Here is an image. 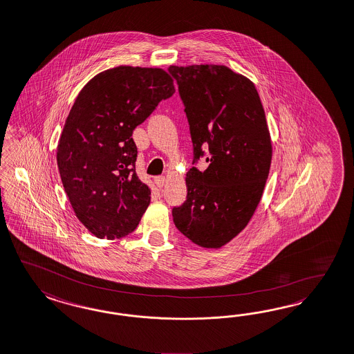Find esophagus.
Segmentation results:
<instances>
[{
  "instance_id": "obj_1",
  "label": "esophagus",
  "mask_w": 354,
  "mask_h": 354,
  "mask_svg": "<svg viewBox=\"0 0 354 354\" xmlns=\"http://www.w3.org/2000/svg\"><path fill=\"white\" fill-rule=\"evenodd\" d=\"M154 182L158 185L159 188H162L166 183V178L165 176H157V178H154Z\"/></svg>"
}]
</instances>
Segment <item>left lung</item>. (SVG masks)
I'll list each match as a JSON object with an SVG mask.
<instances>
[{
	"label": "left lung",
	"instance_id": "8db88e82",
	"mask_svg": "<svg viewBox=\"0 0 354 354\" xmlns=\"http://www.w3.org/2000/svg\"><path fill=\"white\" fill-rule=\"evenodd\" d=\"M176 80L194 144L187 200L172 209L176 229L204 248H221L254 216L268 179L272 142L255 85L225 65L169 68Z\"/></svg>",
	"mask_w": 354,
	"mask_h": 354
}]
</instances>
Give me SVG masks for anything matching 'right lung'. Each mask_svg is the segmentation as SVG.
Here are the masks:
<instances>
[{"label": "right lung", "instance_id": "obj_1", "mask_svg": "<svg viewBox=\"0 0 354 354\" xmlns=\"http://www.w3.org/2000/svg\"><path fill=\"white\" fill-rule=\"evenodd\" d=\"M175 93L169 72L122 65L97 74L75 97L57 166L77 218L100 239L133 232L150 204L136 174L134 128Z\"/></svg>", "mask_w": 354, "mask_h": 354}]
</instances>
